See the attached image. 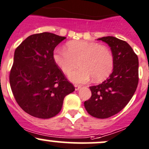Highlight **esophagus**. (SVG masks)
<instances>
[{
    "label": "esophagus",
    "instance_id": "1",
    "mask_svg": "<svg viewBox=\"0 0 149 149\" xmlns=\"http://www.w3.org/2000/svg\"><path fill=\"white\" fill-rule=\"evenodd\" d=\"M74 86H75V89H76V91H78V90H79V88H80L81 87V85H78V84H75Z\"/></svg>",
    "mask_w": 149,
    "mask_h": 149
}]
</instances>
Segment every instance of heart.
<instances>
[{
	"label": "heart",
	"instance_id": "1",
	"mask_svg": "<svg viewBox=\"0 0 149 149\" xmlns=\"http://www.w3.org/2000/svg\"><path fill=\"white\" fill-rule=\"evenodd\" d=\"M53 60L65 74L72 71L79 62L80 68L68 76L76 83H84L91 78L96 82L102 81L112 73L114 65L113 55L107 47L84 40L68 42L65 49H56Z\"/></svg>",
	"mask_w": 149,
	"mask_h": 149
}]
</instances>
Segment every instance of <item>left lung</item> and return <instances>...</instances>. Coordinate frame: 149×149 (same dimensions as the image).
I'll return each instance as SVG.
<instances>
[{
	"instance_id": "obj_1",
	"label": "left lung",
	"mask_w": 149,
	"mask_h": 149,
	"mask_svg": "<svg viewBox=\"0 0 149 149\" xmlns=\"http://www.w3.org/2000/svg\"><path fill=\"white\" fill-rule=\"evenodd\" d=\"M98 40L110 47L113 70L102 83L89 87L91 97L84 107L91 116L104 119L120 112L133 97L139 84V58L125 41L111 36Z\"/></svg>"
}]
</instances>
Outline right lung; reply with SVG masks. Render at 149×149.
Segmentation results:
<instances>
[{
	"label": "right lung",
	"instance_id": "right-lung-1",
	"mask_svg": "<svg viewBox=\"0 0 149 149\" xmlns=\"http://www.w3.org/2000/svg\"><path fill=\"white\" fill-rule=\"evenodd\" d=\"M65 38L49 32L32 34L15 50L10 88L19 107L31 116H55L65 96L75 90L53 60L55 47Z\"/></svg>",
	"mask_w": 149,
	"mask_h": 149
}]
</instances>
